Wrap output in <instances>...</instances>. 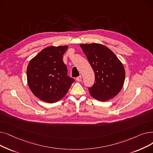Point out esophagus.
<instances>
[{
    "label": "esophagus",
    "mask_w": 153,
    "mask_h": 153,
    "mask_svg": "<svg viewBox=\"0 0 153 153\" xmlns=\"http://www.w3.org/2000/svg\"><path fill=\"white\" fill-rule=\"evenodd\" d=\"M81 80H82V76H79L76 77V81H77L78 82L81 81Z\"/></svg>",
    "instance_id": "34e87169"
}]
</instances>
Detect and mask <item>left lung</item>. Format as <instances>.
<instances>
[{"mask_svg": "<svg viewBox=\"0 0 153 153\" xmlns=\"http://www.w3.org/2000/svg\"><path fill=\"white\" fill-rule=\"evenodd\" d=\"M80 47L95 75V82L88 88L90 94L100 101L115 97L121 90L125 79V70L121 62L104 45L84 44Z\"/></svg>", "mask_w": 153, "mask_h": 153, "instance_id": "1", "label": "left lung"}]
</instances>
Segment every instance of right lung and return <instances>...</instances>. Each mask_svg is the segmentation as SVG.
Listing matches in <instances>:
<instances>
[{
  "label": "right lung",
  "instance_id": "obj_1",
  "mask_svg": "<svg viewBox=\"0 0 153 153\" xmlns=\"http://www.w3.org/2000/svg\"><path fill=\"white\" fill-rule=\"evenodd\" d=\"M68 46H50L30 61L27 68V82L41 100L54 103L62 99L74 79L68 76L67 66L62 61Z\"/></svg>",
  "mask_w": 153,
  "mask_h": 153
}]
</instances>
